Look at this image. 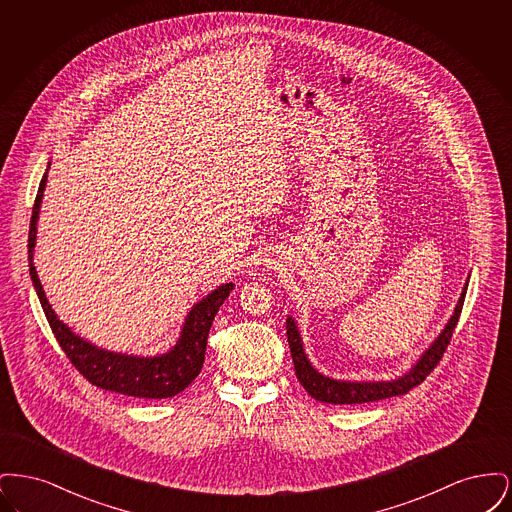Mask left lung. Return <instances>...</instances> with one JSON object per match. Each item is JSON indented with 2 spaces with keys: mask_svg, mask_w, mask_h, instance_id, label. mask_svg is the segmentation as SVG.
Masks as SVG:
<instances>
[{
  "mask_svg": "<svg viewBox=\"0 0 512 512\" xmlns=\"http://www.w3.org/2000/svg\"><path fill=\"white\" fill-rule=\"evenodd\" d=\"M466 288H468V282L464 284L463 293L459 297V303L455 307L453 317L449 318V322L441 330L438 340L434 341L422 353V357L416 361V365L407 374H403L395 380H390V382H345V380H334V378H328V376L320 374L317 368L309 363V359L305 355L297 324L293 322L292 317H288V320H286L288 343H290V349H292L293 366H295L297 380L301 382V386L311 397H315L317 401H322V403H332V405L372 403V401L403 395V393L413 390L418 384H422L426 380V376L438 366L449 341L453 338V330H455L459 317H461V311H463Z\"/></svg>",
  "mask_w": 512,
  "mask_h": 512,
  "instance_id": "left-lung-1",
  "label": "left lung"
}]
</instances>
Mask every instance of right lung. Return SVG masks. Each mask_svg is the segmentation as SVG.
<instances>
[{
  "label": "right lung",
  "instance_id": "1",
  "mask_svg": "<svg viewBox=\"0 0 512 512\" xmlns=\"http://www.w3.org/2000/svg\"><path fill=\"white\" fill-rule=\"evenodd\" d=\"M46 182H48V171L40 182L38 195L32 207L30 232H28V267H30L32 284L40 297L49 326L59 341L61 349L69 357V361L88 382H92L101 390L115 391L130 397H144V399H167L186 390L194 382L195 376L201 372L211 324L215 320V315L219 313V307L224 303V299L234 290V284L232 282L222 284L215 292L209 293L199 303H195L186 317L176 345L163 355L138 357V355H126V353H113V351L99 349L90 341L82 340L65 322H61L55 315V311L51 309L34 267L36 222L40 215Z\"/></svg>",
  "mask_w": 512,
  "mask_h": 512
}]
</instances>
